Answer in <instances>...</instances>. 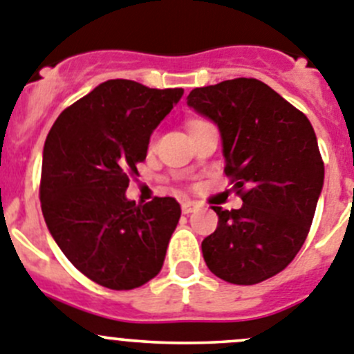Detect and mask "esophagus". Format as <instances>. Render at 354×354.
I'll list each match as a JSON object with an SVG mask.
<instances>
[{"label":"esophagus","mask_w":354,"mask_h":354,"mask_svg":"<svg viewBox=\"0 0 354 354\" xmlns=\"http://www.w3.org/2000/svg\"><path fill=\"white\" fill-rule=\"evenodd\" d=\"M196 209H197V203H194V201H183V203H181V211H183L185 214L194 213Z\"/></svg>","instance_id":"esophagus-1"}]
</instances>
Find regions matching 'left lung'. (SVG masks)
Listing matches in <instances>:
<instances>
[{
	"instance_id": "8db88e82",
	"label": "left lung",
	"mask_w": 354,
	"mask_h": 354,
	"mask_svg": "<svg viewBox=\"0 0 354 354\" xmlns=\"http://www.w3.org/2000/svg\"><path fill=\"white\" fill-rule=\"evenodd\" d=\"M187 104L218 125L225 174L239 209L214 206L218 227L203 241L207 269L234 285L281 272L311 229L325 166L311 122L255 78L194 88Z\"/></svg>"
}]
</instances>
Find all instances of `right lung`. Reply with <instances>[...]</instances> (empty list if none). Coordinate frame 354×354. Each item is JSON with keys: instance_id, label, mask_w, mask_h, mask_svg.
Listing matches in <instances>:
<instances>
[{"instance_id": "obj_1", "label": "right lung", "mask_w": 354, "mask_h": 354, "mask_svg": "<svg viewBox=\"0 0 354 354\" xmlns=\"http://www.w3.org/2000/svg\"><path fill=\"white\" fill-rule=\"evenodd\" d=\"M181 95L183 88L102 82L59 115L45 140L43 218L66 259L97 285L132 290L160 272L180 204L155 197L136 206L125 190Z\"/></svg>"}]
</instances>
